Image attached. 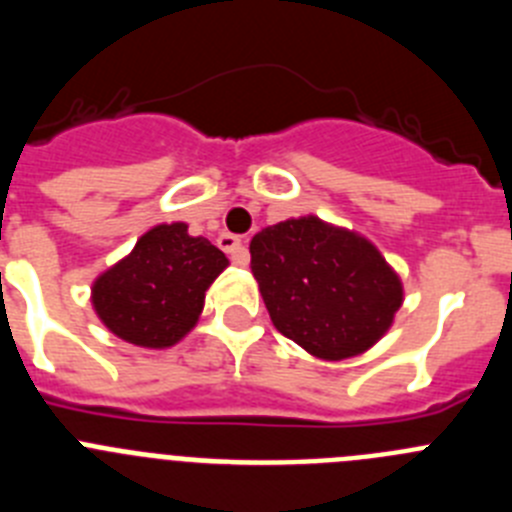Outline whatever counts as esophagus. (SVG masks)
<instances>
[{"mask_svg":"<svg viewBox=\"0 0 512 512\" xmlns=\"http://www.w3.org/2000/svg\"><path fill=\"white\" fill-rule=\"evenodd\" d=\"M217 246H220V251H225L228 256H233L235 264H246V251H243V241L238 238V235L233 233H220L217 235Z\"/></svg>","mask_w":512,"mask_h":512,"instance_id":"esophagus-1","label":"esophagus"}]
</instances>
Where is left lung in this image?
<instances>
[{
    "label": "left lung",
    "instance_id": "1",
    "mask_svg": "<svg viewBox=\"0 0 512 512\" xmlns=\"http://www.w3.org/2000/svg\"><path fill=\"white\" fill-rule=\"evenodd\" d=\"M251 271L279 333L328 361L377 343L402 305L382 253L312 215L253 235Z\"/></svg>",
    "mask_w": 512,
    "mask_h": 512
}]
</instances>
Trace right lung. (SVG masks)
Masks as SVG:
<instances>
[{
    "mask_svg": "<svg viewBox=\"0 0 512 512\" xmlns=\"http://www.w3.org/2000/svg\"><path fill=\"white\" fill-rule=\"evenodd\" d=\"M225 266V253L207 238H192L184 223L156 225L94 282V310L122 341L174 346L194 328L207 287Z\"/></svg>",
    "mask_w": 512,
    "mask_h": 512,
    "instance_id": "add662e5",
    "label": "right lung"
}]
</instances>
